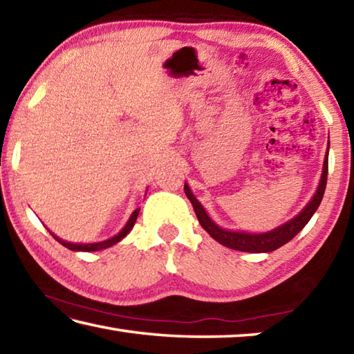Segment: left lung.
Here are the masks:
<instances>
[{"mask_svg":"<svg viewBox=\"0 0 354 354\" xmlns=\"http://www.w3.org/2000/svg\"><path fill=\"white\" fill-rule=\"evenodd\" d=\"M326 178H328V151H326L325 160H323V171H322L319 187H317L315 195L313 196V200L308 203V206L304 207L298 215H295L292 220L287 221V223L274 227V230L268 232H261V234H250V232L223 230V227L215 225L211 220V217H209L207 212L205 211V207L201 206V203L196 200L194 194L190 192L187 184L184 185V192L185 195H187V198L190 200L192 206H194V211L196 214V218L200 221V225L205 227L207 234L212 239H215L218 243L225 245V247L231 250L247 251V253H268V251L278 250L287 242H290L292 239L308 225V221L310 220V217H313L317 209H319L322 203L323 194H325V189H326Z\"/></svg>","mask_w":354,"mask_h":354,"instance_id":"8db88e82","label":"left lung"}]
</instances>
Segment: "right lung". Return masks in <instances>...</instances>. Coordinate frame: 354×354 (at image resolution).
<instances>
[{
    "label": "right lung",
    "mask_w": 354,
    "mask_h": 354,
    "mask_svg": "<svg viewBox=\"0 0 354 354\" xmlns=\"http://www.w3.org/2000/svg\"><path fill=\"white\" fill-rule=\"evenodd\" d=\"M139 211H140V209H136V211H134L133 214H131L128 223L124 225L123 230L120 231L117 236L107 239V241H103V242H95V243H70V242L62 241V239H59V237L55 236V234H53V237H55L59 243H62L65 248H68V250H71V251H98V250L109 248V247H112V245H115L117 242L122 241V239H123L124 236H127L131 230H133L136 220H137V215H139Z\"/></svg>",
    "instance_id": "add662e5"
}]
</instances>
